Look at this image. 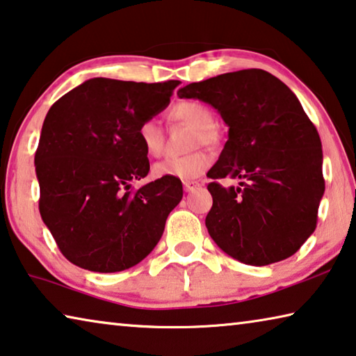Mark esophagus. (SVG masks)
Segmentation results:
<instances>
[{
  "instance_id": "1",
  "label": "esophagus",
  "mask_w": 356,
  "mask_h": 356,
  "mask_svg": "<svg viewBox=\"0 0 356 356\" xmlns=\"http://www.w3.org/2000/svg\"><path fill=\"white\" fill-rule=\"evenodd\" d=\"M196 188H200V182H195V180H187V182H184V190L190 193V191H195Z\"/></svg>"
}]
</instances>
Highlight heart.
Instances as JSON below:
<instances>
[{
    "label": "heart",
    "mask_w": 356,
    "mask_h": 356,
    "mask_svg": "<svg viewBox=\"0 0 356 356\" xmlns=\"http://www.w3.org/2000/svg\"><path fill=\"white\" fill-rule=\"evenodd\" d=\"M169 118L193 127V144H213L218 133L213 127V114L200 101H182L169 111ZM139 144L149 156H160L165 149V136L160 123L154 118L140 122L138 127ZM212 165V155L207 150H193L182 156H168L154 166L155 177H176L182 180L195 179L206 172Z\"/></svg>",
    "instance_id": "heart-1"
}]
</instances>
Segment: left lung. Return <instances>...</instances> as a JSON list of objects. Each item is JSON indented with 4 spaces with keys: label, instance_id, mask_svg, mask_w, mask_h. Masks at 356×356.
Instances as JSON below:
<instances>
[{
    "label": "left lung",
    "instance_id": "1",
    "mask_svg": "<svg viewBox=\"0 0 356 356\" xmlns=\"http://www.w3.org/2000/svg\"><path fill=\"white\" fill-rule=\"evenodd\" d=\"M177 95L211 104L229 128L207 177L242 180L236 188L207 185L211 238L250 266L295 255L317 227L325 193L321 140L296 95L263 70L188 83Z\"/></svg>",
    "mask_w": 356,
    "mask_h": 356
}]
</instances>
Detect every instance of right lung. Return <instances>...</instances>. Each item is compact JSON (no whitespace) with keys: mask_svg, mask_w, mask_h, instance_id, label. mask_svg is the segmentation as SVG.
Instances as JSON below:
<instances>
[{"mask_svg":"<svg viewBox=\"0 0 356 356\" xmlns=\"http://www.w3.org/2000/svg\"><path fill=\"white\" fill-rule=\"evenodd\" d=\"M179 83L95 77L49 109L35 155L39 212L76 266L125 270L160 241L184 190L176 177L131 190L150 169L138 127L165 109Z\"/></svg>","mask_w":356,"mask_h":356,"instance_id":"right-lung-1","label":"right lung"}]
</instances>
